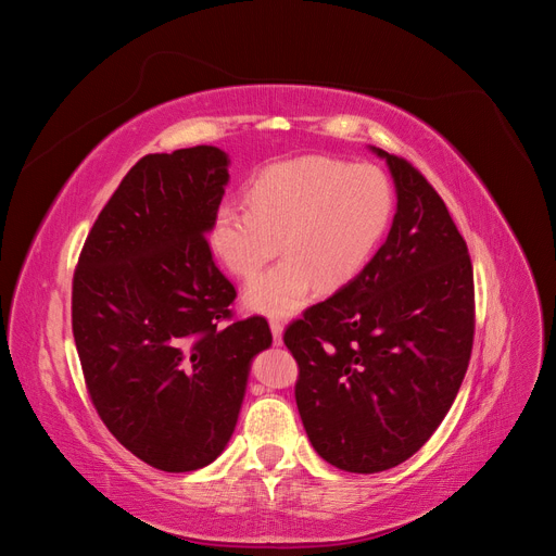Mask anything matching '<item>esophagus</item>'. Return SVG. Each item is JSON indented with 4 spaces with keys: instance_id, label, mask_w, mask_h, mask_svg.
<instances>
[{
    "instance_id": "obj_1",
    "label": "esophagus",
    "mask_w": 556,
    "mask_h": 556,
    "mask_svg": "<svg viewBox=\"0 0 556 556\" xmlns=\"http://www.w3.org/2000/svg\"><path fill=\"white\" fill-rule=\"evenodd\" d=\"M268 325H271V333H274V341H276V345H280V343H282V331H285V323H282V319L274 317L271 323H268Z\"/></svg>"
}]
</instances>
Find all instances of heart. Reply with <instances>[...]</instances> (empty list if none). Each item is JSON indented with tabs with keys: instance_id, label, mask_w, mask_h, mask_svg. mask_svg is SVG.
Instances as JSON below:
<instances>
[{
	"instance_id": "b5f03b06",
	"label": "heart",
	"mask_w": 556,
	"mask_h": 556,
	"mask_svg": "<svg viewBox=\"0 0 556 556\" xmlns=\"http://www.w3.org/2000/svg\"><path fill=\"white\" fill-rule=\"evenodd\" d=\"M248 206L225 201L208 225V248L237 278L252 280L245 306L266 315L306 308L315 292L341 290L371 260L390 225L394 194L374 164L306 155L268 166L245 190Z\"/></svg>"
}]
</instances>
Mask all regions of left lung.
Listing matches in <instances>:
<instances>
[{"mask_svg": "<svg viewBox=\"0 0 556 556\" xmlns=\"http://www.w3.org/2000/svg\"><path fill=\"white\" fill-rule=\"evenodd\" d=\"M371 150L396 188L387 241L282 336L299 364L294 396L308 441L348 473L394 468L431 439L476 331L473 266L445 201L410 162Z\"/></svg>", "mask_w": 556, "mask_h": 556, "instance_id": "obj_1", "label": "left lung"}]
</instances>
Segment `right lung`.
<instances>
[{
  "label": "right lung",
  "instance_id": "add662e5",
  "mask_svg": "<svg viewBox=\"0 0 556 556\" xmlns=\"http://www.w3.org/2000/svg\"><path fill=\"white\" fill-rule=\"evenodd\" d=\"M227 166L215 146L141 157L74 274L72 327L94 408L117 443L166 473L220 457L252 357L274 341L260 315L227 323L237 290L206 241Z\"/></svg>",
  "mask_w": 556,
  "mask_h": 556
}]
</instances>
